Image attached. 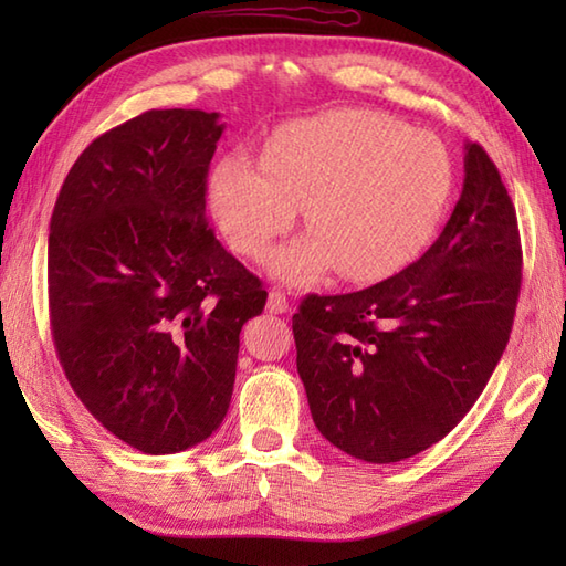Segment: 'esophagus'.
<instances>
[{"label":"esophagus","mask_w":566,"mask_h":566,"mask_svg":"<svg viewBox=\"0 0 566 566\" xmlns=\"http://www.w3.org/2000/svg\"><path fill=\"white\" fill-rule=\"evenodd\" d=\"M292 306H290V298H286V294L284 292H280V290H272L270 292V296H268V311L270 314H286V311H290Z\"/></svg>","instance_id":"1"}]
</instances>
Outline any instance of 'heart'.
<instances>
[{
	"mask_svg": "<svg viewBox=\"0 0 566 566\" xmlns=\"http://www.w3.org/2000/svg\"><path fill=\"white\" fill-rule=\"evenodd\" d=\"M442 140L369 109H335L280 126L262 163L228 155L213 167L209 201L238 255L260 258L304 203L311 233L276 250L270 272L314 282L338 268L377 282L416 260L436 238L452 197Z\"/></svg>",
	"mask_w": 566,
	"mask_h": 566,
	"instance_id": "obj_1",
	"label": "heart"
}]
</instances>
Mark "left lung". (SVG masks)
<instances>
[{
    "label": "left lung",
    "mask_w": 566,
    "mask_h": 566,
    "mask_svg": "<svg viewBox=\"0 0 566 566\" xmlns=\"http://www.w3.org/2000/svg\"><path fill=\"white\" fill-rule=\"evenodd\" d=\"M521 268L513 201L486 150L467 143L462 195L436 243L363 292L308 294L292 318L321 436L371 464L448 436L506 350Z\"/></svg>",
    "instance_id": "8db88e82"
}]
</instances>
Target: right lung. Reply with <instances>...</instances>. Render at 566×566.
<instances>
[{
	"instance_id": "add662e5",
	"label": "right lung",
	"mask_w": 566,
	"mask_h": 566,
	"mask_svg": "<svg viewBox=\"0 0 566 566\" xmlns=\"http://www.w3.org/2000/svg\"><path fill=\"white\" fill-rule=\"evenodd\" d=\"M219 114L150 109L92 140L60 189L48 306L60 365L146 454L207 440L231 403L240 328L268 292L207 221Z\"/></svg>"
}]
</instances>
